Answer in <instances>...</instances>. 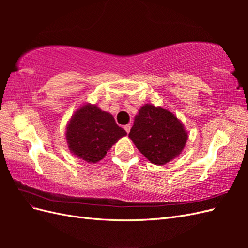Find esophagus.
I'll return each instance as SVG.
<instances>
[{
	"label": "esophagus",
	"mask_w": 248,
	"mask_h": 248,
	"mask_svg": "<svg viewBox=\"0 0 248 248\" xmlns=\"http://www.w3.org/2000/svg\"><path fill=\"white\" fill-rule=\"evenodd\" d=\"M130 128H131L130 124H127V125H125V126H124V129H125V131H126L127 133H129V131H130Z\"/></svg>",
	"instance_id": "esophagus-1"
}]
</instances>
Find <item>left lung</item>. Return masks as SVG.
<instances>
[{
    "label": "left lung",
    "mask_w": 248,
    "mask_h": 248,
    "mask_svg": "<svg viewBox=\"0 0 248 248\" xmlns=\"http://www.w3.org/2000/svg\"><path fill=\"white\" fill-rule=\"evenodd\" d=\"M128 136L140 153L158 166L179 156L188 138L174 114L151 104L140 109Z\"/></svg>",
    "instance_id": "8db88e82"
}]
</instances>
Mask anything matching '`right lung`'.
Listing matches in <instances>:
<instances>
[{
	"instance_id": "add662e5",
	"label": "right lung",
	"mask_w": 248,
	"mask_h": 248,
	"mask_svg": "<svg viewBox=\"0 0 248 248\" xmlns=\"http://www.w3.org/2000/svg\"><path fill=\"white\" fill-rule=\"evenodd\" d=\"M126 134L110 114L88 104L72 116L66 140L72 153L94 163L101 160L111 146Z\"/></svg>"
}]
</instances>
